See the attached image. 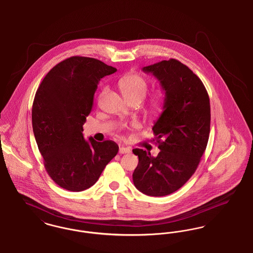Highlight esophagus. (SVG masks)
Returning <instances> with one entry per match:
<instances>
[{
  "label": "esophagus",
  "instance_id": "obj_1",
  "mask_svg": "<svg viewBox=\"0 0 253 253\" xmlns=\"http://www.w3.org/2000/svg\"><path fill=\"white\" fill-rule=\"evenodd\" d=\"M131 149L130 147H125V146H121L119 149V153L120 154H126V153H130Z\"/></svg>",
  "mask_w": 253,
  "mask_h": 253
}]
</instances>
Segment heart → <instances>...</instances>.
Listing matches in <instances>:
<instances>
[{"mask_svg":"<svg viewBox=\"0 0 253 253\" xmlns=\"http://www.w3.org/2000/svg\"><path fill=\"white\" fill-rule=\"evenodd\" d=\"M119 87L124 97L129 102L140 103L146 96L148 89V81L137 72H128L119 80ZM166 106V96L163 90L158 89L149 96L144 106V113L150 119L157 118Z\"/></svg>","mask_w":253,"mask_h":253,"instance_id":"heart-1","label":"heart"}]
</instances>
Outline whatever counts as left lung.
I'll use <instances>...</instances> for the list:
<instances>
[{"mask_svg": "<svg viewBox=\"0 0 253 253\" xmlns=\"http://www.w3.org/2000/svg\"><path fill=\"white\" fill-rule=\"evenodd\" d=\"M143 71L160 81L166 106L152 127L161 151L152 157L133 149L139 158L133 183L146 195L166 196L184 186L198 168L211 131L210 97L199 77L178 60L162 61Z\"/></svg>", "mask_w": 253, "mask_h": 253, "instance_id": "1", "label": "left lung"}]
</instances>
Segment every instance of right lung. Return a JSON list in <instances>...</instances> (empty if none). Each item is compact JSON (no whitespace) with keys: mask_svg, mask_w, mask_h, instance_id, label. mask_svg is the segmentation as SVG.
<instances>
[{"mask_svg":"<svg viewBox=\"0 0 253 253\" xmlns=\"http://www.w3.org/2000/svg\"><path fill=\"white\" fill-rule=\"evenodd\" d=\"M117 69L94 58L72 56L42 81L32 106V127L44 169L58 186L82 191L93 186L118 153L113 141H88L83 125L100 80Z\"/></svg>","mask_w":253,"mask_h":253,"instance_id":"right-lung-1","label":"right lung"}]
</instances>
